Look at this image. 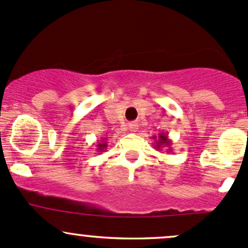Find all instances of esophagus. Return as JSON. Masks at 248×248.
I'll return each instance as SVG.
<instances>
[{"label":"esophagus","instance_id":"esophagus-1","mask_svg":"<svg viewBox=\"0 0 248 248\" xmlns=\"http://www.w3.org/2000/svg\"><path fill=\"white\" fill-rule=\"evenodd\" d=\"M139 125H137L136 123H130L129 124V129H130V131H132V132H135V131H137V129H139Z\"/></svg>","mask_w":248,"mask_h":248}]
</instances>
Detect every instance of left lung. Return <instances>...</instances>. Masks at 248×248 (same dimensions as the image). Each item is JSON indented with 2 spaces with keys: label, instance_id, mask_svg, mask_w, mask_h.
<instances>
[{
  "label": "left lung",
  "instance_id": "1",
  "mask_svg": "<svg viewBox=\"0 0 248 248\" xmlns=\"http://www.w3.org/2000/svg\"><path fill=\"white\" fill-rule=\"evenodd\" d=\"M153 139L155 140V144H154L155 149L161 150L162 148H166V152L167 153L172 152V148H170V145H172V141L168 139L167 134H163V132H161V134L159 135V137L153 136Z\"/></svg>",
  "mask_w": 248,
  "mask_h": 248
}]
</instances>
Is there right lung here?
<instances>
[{
    "label": "right lung",
    "mask_w": 248,
    "mask_h": 248,
    "mask_svg": "<svg viewBox=\"0 0 248 248\" xmlns=\"http://www.w3.org/2000/svg\"><path fill=\"white\" fill-rule=\"evenodd\" d=\"M96 152L98 153H103V152H106V148H107V142H106V139H103L100 142L98 143V145H96Z\"/></svg>",
    "instance_id": "obj_1"
}]
</instances>
